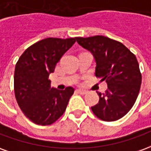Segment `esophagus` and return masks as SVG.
Here are the masks:
<instances>
[{
    "mask_svg": "<svg viewBox=\"0 0 151 151\" xmlns=\"http://www.w3.org/2000/svg\"><path fill=\"white\" fill-rule=\"evenodd\" d=\"M76 92L80 94V95H85L86 93V91H85V90H81V89H78V90H76Z\"/></svg>",
    "mask_w": 151,
    "mask_h": 151,
    "instance_id": "1",
    "label": "esophagus"
}]
</instances>
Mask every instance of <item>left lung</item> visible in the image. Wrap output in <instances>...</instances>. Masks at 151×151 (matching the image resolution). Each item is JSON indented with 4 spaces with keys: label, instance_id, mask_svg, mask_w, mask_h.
Segmentation results:
<instances>
[{
    "label": "left lung",
    "instance_id": "left-lung-1",
    "mask_svg": "<svg viewBox=\"0 0 151 151\" xmlns=\"http://www.w3.org/2000/svg\"><path fill=\"white\" fill-rule=\"evenodd\" d=\"M77 42L95 57V76L108 83L105 93H98L99 104L91 107L100 120L115 121L125 116L139 94L142 73L136 56L119 41L103 35L77 37Z\"/></svg>",
    "mask_w": 151,
    "mask_h": 151
}]
</instances>
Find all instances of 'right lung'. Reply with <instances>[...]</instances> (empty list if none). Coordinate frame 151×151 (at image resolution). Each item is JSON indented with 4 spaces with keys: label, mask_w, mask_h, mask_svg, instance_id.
I'll list each match as a JSON object with an SVG mask.
<instances>
[{
    "label": "right lung",
    "mask_w": 151,
    "mask_h": 151,
    "mask_svg": "<svg viewBox=\"0 0 151 151\" xmlns=\"http://www.w3.org/2000/svg\"><path fill=\"white\" fill-rule=\"evenodd\" d=\"M75 42L76 38H47L27 48L16 63L15 98L23 114L36 124H52L65 111L74 89H51L48 77Z\"/></svg>",
    "instance_id": "1"
}]
</instances>
